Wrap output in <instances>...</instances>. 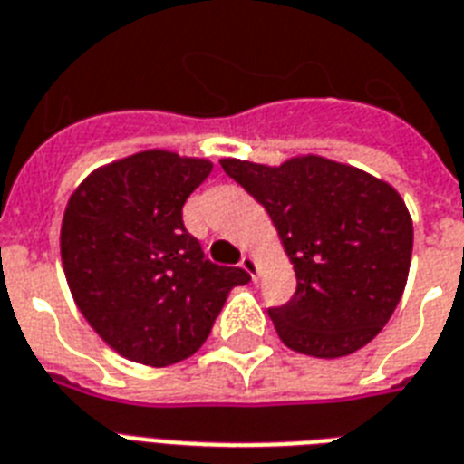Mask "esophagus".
<instances>
[{
  "mask_svg": "<svg viewBox=\"0 0 464 464\" xmlns=\"http://www.w3.org/2000/svg\"><path fill=\"white\" fill-rule=\"evenodd\" d=\"M242 268L246 273H249L251 278H256L258 266H256V261H254V256H242Z\"/></svg>",
  "mask_w": 464,
  "mask_h": 464,
  "instance_id": "esophagus-1",
  "label": "esophagus"
}]
</instances>
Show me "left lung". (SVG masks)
I'll return each instance as SVG.
<instances>
[{"instance_id":"1","label":"left lung","mask_w":464,"mask_h":464,"mask_svg":"<svg viewBox=\"0 0 464 464\" xmlns=\"http://www.w3.org/2000/svg\"><path fill=\"white\" fill-rule=\"evenodd\" d=\"M220 164L268 210L295 266V295L268 307L283 343L339 358L375 339L400 303L411 264L414 227L400 193L324 157L281 167Z\"/></svg>"}]
</instances>
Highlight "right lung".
<instances>
[{"label":"right lung","mask_w":464,"mask_h":464,"mask_svg":"<svg viewBox=\"0 0 464 464\" xmlns=\"http://www.w3.org/2000/svg\"><path fill=\"white\" fill-rule=\"evenodd\" d=\"M213 171L174 152L132 154L89 176L64 210L60 251L74 303L118 353L169 365L206 343L227 293L249 273L218 266L183 225Z\"/></svg>","instance_id":"1"}]
</instances>
